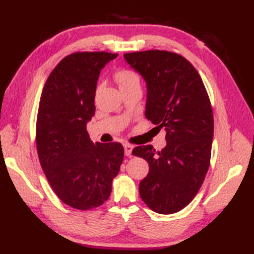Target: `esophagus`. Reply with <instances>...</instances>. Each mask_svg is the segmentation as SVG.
<instances>
[{"label":"esophagus","instance_id":"1","mask_svg":"<svg viewBox=\"0 0 254 254\" xmlns=\"http://www.w3.org/2000/svg\"><path fill=\"white\" fill-rule=\"evenodd\" d=\"M123 146H124V154H126V156H127V157H131L132 149H133V145L126 143V144L123 145Z\"/></svg>","mask_w":254,"mask_h":254}]
</instances>
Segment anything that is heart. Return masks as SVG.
Returning a JSON list of instances; mask_svg holds the SVG:
<instances>
[{"label":"heart","instance_id":"heart-1","mask_svg":"<svg viewBox=\"0 0 254 254\" xmlns=\"http://www.w3.org/2000/svg\"><path fill=\"white\" fill-rule=\"evenodd\" d=\"M115 78L119 86H120V88L131 85H139V83H141L139 75L135 71L127 68H122L120 71H118L115 75Z\"/></svg>","mask_w":254,"mask_h":254}]
</instances>
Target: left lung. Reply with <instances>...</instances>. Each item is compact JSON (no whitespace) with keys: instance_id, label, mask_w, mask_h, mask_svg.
Here are the masks:
<instances>
[{"instance_id":"left-lung-1","label":"left lung","mask_w":254,"mask_h":254,"mask_svg":"<svg viewBox=\"0 0 254 254\" xmlns=\"http://www.w3.org/2000/svg\"><path fill=\"white\" fill-rule=\"evenodd\" d=\"M124 59L146 82L145 117L167 132L160 152L152 145L133 149L149 165L139 195L154 212L174 214L196 195L209 167L214 118L207 91L195 67L177 53L149 50Z\"/></svg>"}]
</instances>
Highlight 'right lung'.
<instances>
[{"instance_id":"obj_1","label":"right lung","mask_w":254,"mask_h":254,"mask_svg":"<svg viewBox=\"0 0 254 254\" xmlns=\"http://www.w3.org/2000/svg\"><path fill=\"white\" fill-rule=\"evenodd\" d=\"M117 53L75 52L53 68L42 89L36 145L52 190L73 208L100 206L110 196L123 161L120 143H93L86 124L95 115L101 68Z\"/></svg>"}]
</instances>
